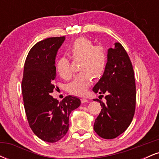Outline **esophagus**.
<instances>
[{"instance_id": "1", "label": "esophagus", "mask_w": 159, "mask_h": 159, "mask_svg": "<svg viewBox=\"0 0 159 159\" xmlns=\"http://www.w3.org/2000/svg\"><path fill=\"white\" fill-rule=\"evenodd\" d=\"M81 103H85V102H88L89 100L86 98H82L81 99Z\"/></svg>"}]
</instances>
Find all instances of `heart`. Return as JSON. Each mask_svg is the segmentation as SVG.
<instances>
[{
	"mask_svg": "<svg viewBox=\"0 0 159 159\" xmlns=\"http://www.w3.org/2000/svg\"><path fill=\"white\" fill-rule=\"evenodd\" d=\"M68 52L75 60H79L78 69L81 72L75 76L67 86L71 93L83 96L93 82V77L99 78L105 72L107 65V53L102 46H93V43L84 37L75 39L69 45ZM57 72L63 78L72 76L69 61L61 57L56 63Z\"/></svg>",
	"mask_w": 159,
	"mask_h": 159,
	"instance_id": "heart-1",
	"label": "heart"
}]
</instances>
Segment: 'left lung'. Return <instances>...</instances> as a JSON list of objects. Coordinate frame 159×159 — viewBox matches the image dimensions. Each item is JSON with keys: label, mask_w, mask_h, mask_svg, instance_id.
I'll use <instances>...</instances> for the list:
<instances>
[{"label": "left lung", "mask_w": 159, "mask_h": 159, "mask_svg": "<svg viewBox=\"0 0 159 159\" xmlns=\"http://www.w3.org/2000/svg\"><path fill=\"white\" fill-rule=\"evenodd\" d=\"M93 91L106 95V103L99 102L102 109L95 120V132L105 139L116 138L132 123L136 104L132 62L120 43H115L114 48L107 50L106 68Z\"/></svg>", "instance_id": "left-lung-1"}]
</instances>
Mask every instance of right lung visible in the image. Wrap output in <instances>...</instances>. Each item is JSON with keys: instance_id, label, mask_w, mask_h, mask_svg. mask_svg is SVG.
<instances>
[{"instance_id": "right-lung-1", "label": "right lung", "mask_w": 159, "mask_h": 159, "mask_svg": "<svg viewBox=\"0 0 159 159\" xmlns=\"http://www.w3.org/2000/svg\"><path fill=\"white\" fill-rule=\"evenodd\" d=\"M65 36L39 41L30 49L25 60L21 90L27 121L38 138L54 143L69 130V117L81 105L76 96H68L58 101L51 93L56 77L55 59Z\"/></svg>"}]
</instances>
